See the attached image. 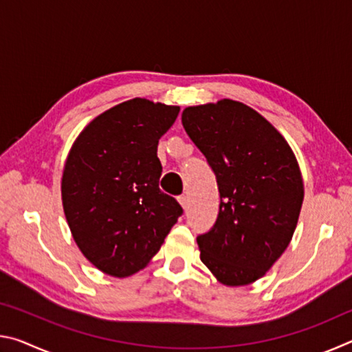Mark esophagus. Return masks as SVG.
I'll return each instance as SVG.
<instances>
[{"label": "esophagus", "instance_id": "34e87169", "mask_svg": "<svg viewBox=\"0 0 352 352\" xmlns=\"http://www.w3.org/2000/svg\"><path fill=\"white\" fill-rule=\"evenodd\" d=\"M178 204L182 205V208L183 210H186L188 208V205H189V200H188V197L186 195H182V197H178Z\"/></svg>", "mask_w": 352, "mask_h": 352}]
</instances>
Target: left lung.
<instances>
[{
    "label": "left lung",
    "mask_w": 352,
    "mask_h": 352,
    "mask_svg": "<svg viewBox=\"0 0 352 352\" xmlns=\"http://www.w3.org/2000/svg\"><path fill=\"white\" fill-rule=\"evenodd\" d=\"M183 127L217 178L219 216L197 237L200 259L231 287L258 281L289 247L305 184L284 136L233 99L186 107Z\"/></svg>",
    "instance_id": "obj_1"
}]
</instances>
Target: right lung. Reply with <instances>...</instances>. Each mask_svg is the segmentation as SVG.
Instances as JSON below:
<instances>
[{"instance_id":"obj_1","label":"right lung","mask_w":352,"mask_h":352,"mask_svg":"<svg viewBox=\"0 0 352 352\" xmlns=\"http://www.w3.org/2000/svg\"><path fill=\"white\" fill-rule=\"evenodd\" d=\"M180 107L135 98L100 113L77 136L62 175L73 239L91 264L115 278L140 272L182 216L158 188V140Z\"/></svg>"}]
</instances>
